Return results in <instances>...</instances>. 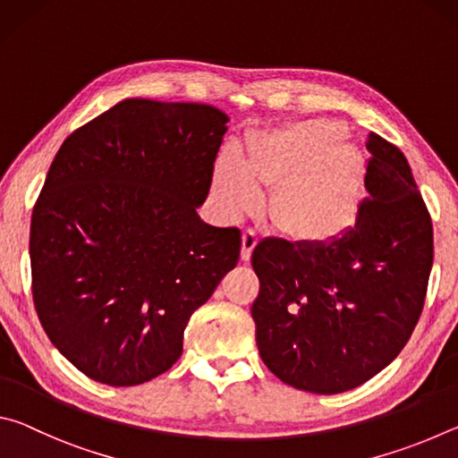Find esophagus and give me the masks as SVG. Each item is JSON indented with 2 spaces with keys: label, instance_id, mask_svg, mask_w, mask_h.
<instances>
[{
  "label": "esophagus",
  "instance_id": "1",
  "mask_svg": "<svg viewBox=\"0 0 458 458\" xmlns=\"http://www.w3.org/2000/svg\"><path fill=\"white\" fill-rule=\"evenodd\" d=\"M259 244V234L254 230H244L242 234V252H240V257H242V260H250L252 257V250L254 246Z\"/></svg>",
  "mask_w": 458,
  "mask_h": 458
}]
</instances>
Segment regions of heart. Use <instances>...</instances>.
Wrapping results in <instances>:
<instances>
[{"instance_id":"b5f03b06","label":"heart","mask_w":458,"mask_h":458,"mask_svg":"<svg viewBox=\"0 0 458 458\" xmlns=\"http://www.w3.org/2000/svg\"><path fill=\"white\" fill-rule=\"evenodd\" d=\"M335 139L329 123H309L262 137L248 164L224 155L214 175L220 208L228 216L244 214L259 204L257 182L278 184L268 216L283 234L307 242L341 236L358 218L361 164L353 147L333 146Z\"/></svg>"}]
</instances>
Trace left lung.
Masks as SVG:
<instances>
[{
    "instance_id": "8db88e82",
    "label": "left lung",
    "mask_w": 458,
    "mask_h": 458,
    "mask_svg": "<svg viewBox=\"0 0 458 458\" xmlns=\"http://www.w3.org/2000/svg\"><path fill=\"white\" fill-rule=\"evenodd\" d=\"M355 224L325 242L265 238L252 252V303L267 368L297 390L339 394L404 350L432 268V222L396 145L376 133Z\"/></svg>"
}]
</instances>
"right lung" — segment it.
<instances>
[{
	"label": "right lung",
	"mask_w": 458,
	"mask_h": 458,
	"mask_svg": "<svg viewBox=\"0 0 458 458\" xmlns=\"http://www.w3.org/2000/svg\"><path fill=\"white\" fill-rule=\"evenodd\" d=\"M228 114L125 98L76 129L32 214L34 305L95 382L137 386L180 360L183 331L238 265V228L199 218Z\"/></svg>",
	"instance_id": "right-lung-1"
}]
</instances>
